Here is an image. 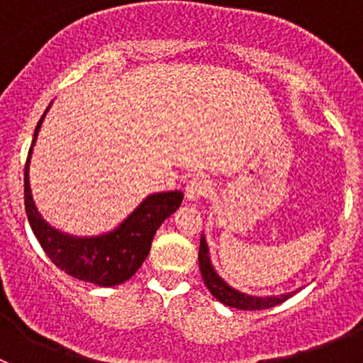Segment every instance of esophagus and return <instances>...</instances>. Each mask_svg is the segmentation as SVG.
Returning <instances> with one entry per match:
<instances>
[{
    "label": "esophagus",
    "instance_id": "obj_1",
    "mask_svg": "<svg viewBox=\"0 0 363 363\" xmlns=\"http://www.w3.org/2000/svg\"><path fill=\"white\" fill-rule=\"evenodd\" d=\"M184 193L186 199H188L189 202H200V200L208 196V193H211V181L196 175V177L189 179V182L186 184Z\"/></svg>",
    "mask_w": 363,
    "mask_h": 363
}]
</instances>
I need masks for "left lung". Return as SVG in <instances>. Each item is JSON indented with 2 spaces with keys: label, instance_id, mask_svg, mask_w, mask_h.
Instances as JSON below:
<instances>
[{
  "label": "left lung",
  "instance_id": "left-lung-1",
  "mask_svg": "<svg viewBox=\"0 0 363 363\" xmlns=\"http://www.w3.org/2000/svg\"><path fill=\"white\" fill-rule=\"evenodd\" d=\"M199 263H200V272H202L205 286L208 288L212 295L216 296V300H219L221 303L230 307H235V309H244V311H262V309H270V307L277 306V303H283L284 300L290 298L295 294H286L279 296H251L242 294V291H237L235 288L230 286L226 281H223L221 277L216 274L214 267L211 263V256H208V246L207 240L202 235L200 239V250H199Z\"/></svg>",
  "mask_w": 363,
  "mask_h": 363
}]
</instances>
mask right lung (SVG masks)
Here are the masks:
<instances>
[{
	"mask_svg": "<svg viewBox=\"0 0 363 363\" xmlns=\"http://www.w3.org/2000/svg\"><path fill=\"white\" fill-rule=\"evenodd\" d=\"M45 113L40 117L35 128L24 168V205L33 233L54 265L65 270L68 276L96 286H116L124 283L140 269L151 250L156 230L181 207L184 195L181 191L155 193L138 205L116 230L104 235L73 237L52 228L36 211L29 186V160Z\"/></svg>",
	"mask_w": 363,
	"mask_h": 363,
	"instance_id": "1",
	"label": "right lung"
}]
</instances>
